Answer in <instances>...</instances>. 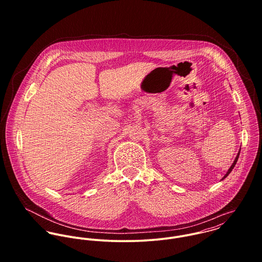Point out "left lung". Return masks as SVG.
Instances as JSON below:
<instances>
[{
	"label": "left lung",
	"mask_w": 262,
	"mask_h": 262,
	"mask_svg": "<svg viewBox=\"0 0 262 262\" xmlns=\"http://www.w3.org/2000/svg\"><path fill=\"white\" fill-rule=\"evenodd\" d=\"M240 149H241V148H240ZM239 154H240V151H239V152H238V154H237V156H236V158H235V160H234V162H233V163H232V165H231V166H230V168H229V169H228V171H227V172H226V174H225L224 177H223V179H222V180H221V181H223V180H225V179H226V178H227V177H228V176H229V173H230V172H231V171H232V169H233V168H234V166H235V165H236V162H237V160H238V158H239Z\"/></svg>",
	"instance_id": "obj_1"
}]
</instances>
